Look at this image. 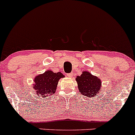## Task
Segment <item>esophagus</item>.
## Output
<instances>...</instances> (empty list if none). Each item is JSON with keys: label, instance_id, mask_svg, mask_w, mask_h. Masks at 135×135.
<instances>
[{"label": "esophagus", "instance_id": "1", "mask_svg": "<svg viewBox=\"0 0 135 135\" xmlns=\"http://www.w3.org/2000/svg\"><path fill=\"white\" fill-rule=\"evenodd\" d=\"M67 75L69 77V78H72V77L74 76L73 74H72V73H69V74H68Z\"/></svg>", "mask_w": 135, "mask_h": 135}]
</instances>
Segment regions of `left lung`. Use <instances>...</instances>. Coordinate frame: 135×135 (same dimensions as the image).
Masks as SVG:
<instances>
[{
	"label": "left lung",
	"mask_w": 135,
	"mask_h": 135,
	"mask_svg": "<svg viewBox=\"0 0 135 135\" xmlns=\"http://www.w3.org/2000/svg\"><path fill=\"white\" fill-rule=\"evenodd\" d=\"M81 94L88 97L97 95L101 90V80L88 71H83L75 78Z\"/></svg>",
	"instance_id": "left-lung-1"
}]
</instances>
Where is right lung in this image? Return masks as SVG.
<instances>
[{
  "label": "right lung",
  "mask_w": 135,
  "mask_h": 135,
  "mask_svg": "<svg viewBox=\"0 0 135 135\" xmlns=\"http://www.w3.org/2000/svg\"><path fill=\"white\" fill-rule=\"evenodd\" d=\"M64 77L60 72L54 73L52 70H47L35 77L32 88L36 94L41 98L49 97L56 92L59 80Z\"/></svg>",
  "instance_id": "right-lung-1"
}]
</instances>
